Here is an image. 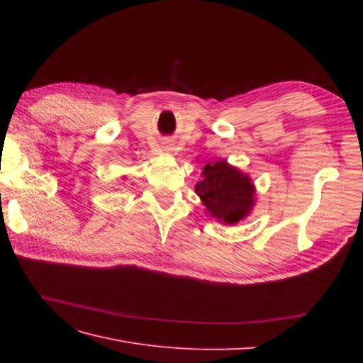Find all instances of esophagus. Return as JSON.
<instances>
[{
    "instance_id": "1",
    "label": "esophagus",
    "mask_w": 363,
    "mask_h": 363,
    "mask_svg": "<svg viewBox=\"0 0 363 363\" xmlns=\"http://www.w3.org/2000/svg\"><path fill=\"white\" fill-rule=\"evenodd\" d=\"M168 150H169V148H168Z\"/></svg>"
}]
</instances>
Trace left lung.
<instances>
[{"mask_svg": "<svg viewBox=\"0 0 363 363\" xmlns=\"http://www.w3.org/2000/svg\"><path fill=\"white\" fill-rule=\"evenodd\" d=\"M195 194L201 199L207 213L230 225L245 219L256 203L251 179L224 160L206 164L203 180L195 184Z\"/></svg>", "mask_w": 363, "mask_h": 363, "instance_id": "obj_1", "label": "left lung"}]
</instances>
